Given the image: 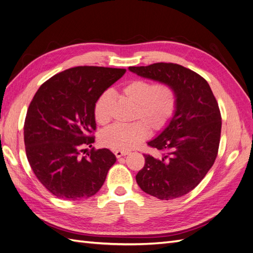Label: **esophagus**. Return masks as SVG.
I'll use <instances>...</instances> for the list:
<instances>
[{"label":"esophagus","mask_w":253,"mask_h":253,"mask_svg":"<svg viewBox=\"0 0 253 253\" xmlns=\"http://www.w3.org/2000/svg\"><path fill=\"white\" fill-rule=\"evenodd\" d=\"M113 153H114V155L117 158H121L123 156L128 155V151H126V150H114Z\"/></svg>","instance_id":"34e87169"}]
</instances>
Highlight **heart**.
Segmentation results:
<instances>
[{"mask_svg": "<svg viewBox=\"0 0 253 253\" xmlns=\"http://www.w3.org/2000/svg\"><path fill=\"white\" fill-rule=\"evenodd\" d=\"M121 96L135 106L132 119L140 120L131 124H115L100 133L104 146L117 150H128L146 138L148 127L159 131L169 124L177 109L178 96L174 86L168 83H153L146 79H133L123 86ZM113 96L110 91L100 94L93 108L95 121L106 125L111 120Z\"/></svg>", "mask_w": 253, "mask_h": 253, "instance_id": "b5f03b06", "label": "heart"}]
</instances>
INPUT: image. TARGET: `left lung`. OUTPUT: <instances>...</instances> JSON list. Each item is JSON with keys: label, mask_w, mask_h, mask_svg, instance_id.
<instances>
[{"label": "left lung", "mask_w": 253, "mask_h": 253, "mask_svg": "<svg viewBox=\"0 0 253 253\" xmlns=\"http://www.w3.org/2000/svg\"><path fill=\"white\" fill-rule=\"evenodd\" d=\"M139 76L174 86L177 109L169 126L147 145L160 156L144 155L136 183L145 193L169 200L184 196L205 178L218 154L221 115L208 82L196 72L171 62L129 67Z\"/></svg>", "instance_id": "1"}]
</instances>
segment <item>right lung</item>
Listing matches in <instances>:
<instances>
[{"label":"right lung","instance_id":"1","mask_svg":"<svg viewBox=\"0 0 253 253\" xmlns=\"http://www.w3.org/2000/svg\"><path fill=\"white\" fill-rule=\"evenodd\" d=\"M125 72L75 67L47 79L33 97L24 122L26 157L36 177L57 198L79 200L95 195L117 161L107 148L82 153L94 143L97 97Z\"/></svg>","mask_w":253,"mask_h":253}]
</instances>
